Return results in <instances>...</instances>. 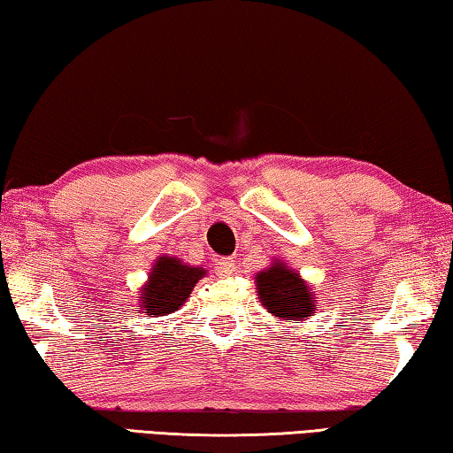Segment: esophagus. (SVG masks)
<instances>
[{
	"label": "esophagus",
	"instance_id": "esophagus-1",
	"mask_svg": "<svg viewBox=\"0 0 453 453\" xmlns=\"http://www.w3.org/2000/svg\"><path fill=\"white\" fill-rule=\"evenodd\" d=\"M214 271H217L219 276H228L236 271V258L233 257H226V258H219L217 266H214Z\"/></svg>",
	"mask_w": 453,
	"mask_h": 453
}]
</instances>
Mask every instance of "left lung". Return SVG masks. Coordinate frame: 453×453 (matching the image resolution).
Instances as JSON below:
<instances>
[{"label":"left lung","mask_w":453,"mask_h":453,"mask_svg":"<svg viewBox=\"0 0 453 453\" xmlns=\"http://www.w3.org/2000/svg\"><path fill=\"white\" fill-rule=\"evenodd\" d=\"M260 304L276 320L304 322L319 311V300L298 271L274 258L255 276Z\"/></svg>","instance_id":"left-lung-1"}]
</instances>
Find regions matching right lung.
Returning a JSON list of instances; mask_svg holds the SVG:
<instances>
[{"label": "right lung", "instance_id": "1", "mask_svg": "<svg viewBox=\"0 0 453 453\" xmlns=\"http://www.w3.org/2000/svg\"><path fill=\"white\" fill-rule=\"evenodd\" d=\"M203 276H206L203 266L187 265L180 258L166 255L158 257L137 296L141 312L150 319L177 312Z\"/></svg>", "mask_w": 453, "mask_h": 453}]
</instances>
